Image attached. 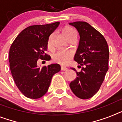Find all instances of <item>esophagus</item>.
<instances>
[{
    "instance_id": "esophagus-1",
    "label": "esophagus",
    "mask_w": 122,
    "mask_h": 122,
    "mask_svg": "<svg viewBox=\"0 0 122 122\" xmlns=\"http://www.w3.org/2000/svg\"><path fill=\"white\" fill-rule=\"evenodd\" d=\"M61 71H67V67H64V66H61Z\"/></svg>"
}]
</instances>
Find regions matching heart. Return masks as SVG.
I'll use <instances>...</instances> for the list:
<instances>
[{"label":"heart","instance_id":"b5f03b06","mask_svg":"<svg viewBox=\"0 0 122 122\" xmlns=\"http://www.w3.org/2000/svg\"><path fill=\"white\" fill-rule=\"evenodd\" d=\"M63 33L67 39L74 35H76L75 30L70 26H66L63 29ZM50 45V39L48 41V46ZM73 54L69 51H58L53 55V60L58 64L66 65L72 59Z\"/></svg>","mask_w":122,"mask_h":122}]
</instances>
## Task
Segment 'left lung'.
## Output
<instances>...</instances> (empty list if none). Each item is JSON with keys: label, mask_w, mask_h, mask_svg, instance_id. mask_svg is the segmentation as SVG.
Masks as SVG:
<instances>
[{"label": "left lung", "mask_w": 122, "mask_h": 122, "mask_svg": "<svg viewBox=\"0 0 122 122\" xmlns=\"http://www.w3.org/2000/svg\"><path fill=\"white\" fill-rule=\"evenodd\" d=\"M78 31L80 40L74 60L82 67L69 84L72 92L81 99L91 98L97 92L108 69L109 50L104 36L87 22L69 23Z\"/></svg>", "instance_id": "left-lung-1"}]
</instances>
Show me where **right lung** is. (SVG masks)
<instances>
[{
	"mask_svg": "<svg viewBox=\"0 0 122 122\" xmlns=\"http://www.w3.org/2000/svg\"><path fill=\"white\" fill-rule=\"evenodd\" d=\"M59 21L46 25H32L19 33L12 43L9 60L12 77L18 89L26 97L36 99L48 90L52 77L61 70L58 64L39 67V58L49 61L45 53L50 35L57 28Z\"/></svg>",
	"mask_w": 122,
	"mask_h": 122,
	"instance_id": "add662e5",
	"label": "right lung"
}]
</instances>
